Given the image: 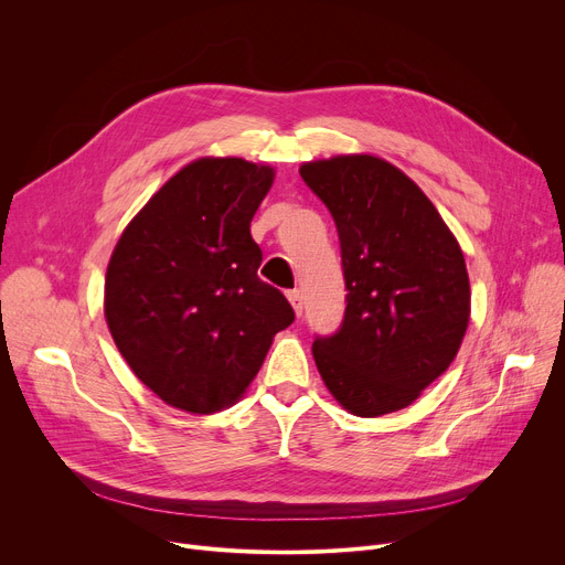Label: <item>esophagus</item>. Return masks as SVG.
I'll return each mask as SVG.
<instances>
[{
  "label": "esophagus",
  "mask_w": 565,
  "mask_h": 565,
  "mask_svg": "<svg viewBox=\"0 0 565 565\" xmlns=\"http://www.w3.org/2000/svg\"><path fill=\"white\" fill-rule=\"evenodd\" d=\"M286 298H288V302L292 305L295 313L302 316V290H300V288H292V290L286 292Z\"/></svg>",
  "instance_id": "obj_1"
}]
</instances>
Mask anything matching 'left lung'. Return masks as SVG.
<instances>
[{
  "mask_svg": "<svg viewBox=\"0 0 565 565\" xmlns=\"http://www.w3.org/2000/svg\"><path fill=\"white\" fill-rule=\"evenodd\" d=\"M334 217L345 313L316 337L313 360L332 396L358 417L407 407L449 369L469 322L465 256L417 183L373 156L300 167Z\"/></svg>",
  "mask_w": 565,
  "mask_h": 565,
  "instance_id": "obj_1",
  "label": "left lung"
}]
</instances>
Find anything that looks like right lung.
<instances>
[{
	"instance_id": "1",
	"label": "right lung",
	"mask_w": 565,
	"mask_h": 565,
	"mask_svg": "<svg viewBox=\"0 0 565 565\" xmlns=\"http://www.w3.org/2000/svg\"><path fill=\"white\" fill-rule=\"evenodd\" d=\"M273 167L201 158L151 196L118 237L105 318L132 373L167 405L213 414L245 394L273 337L295 320L258 279L249 224Z\"/></svg>"
}]
</instances>
